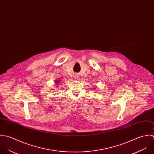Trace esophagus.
Instances as JSON below:
<instances>
[{
	"mask_svg": "<svg viewBox=\"0 0 154 154\" xmlns=\"http://www.w3.org/2000/svg\"><path fill=\"white\" fill-rule=\"evenodd\" d=\"M75 77V79H77H77H79V76H78V75H75V77Z\"/></svg>",
	"mask_w": 154,
	"mask_h": 154,
	"instance_id": "1",
	"label": "esophagus"
}]
</instances>
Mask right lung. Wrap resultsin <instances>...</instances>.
Here are the masks:
<instances>
[{
	"instance_id": "obj_1",
	"label": "right lung",
	"mask_w": 154,
	"mask_h": 154,
	"mask_svg": "<svg viewBox=\"0 0 154 154\" xmlns=\"http://www.w3.org/2000/svg\"><path fill=\"white\" fill-rule=\"evenodd\" d=\"M60 82H61L60 80H58V81H57V80H56V81L55 82V84H57V85H58Z\"/></svg>"
}]
</instances>
